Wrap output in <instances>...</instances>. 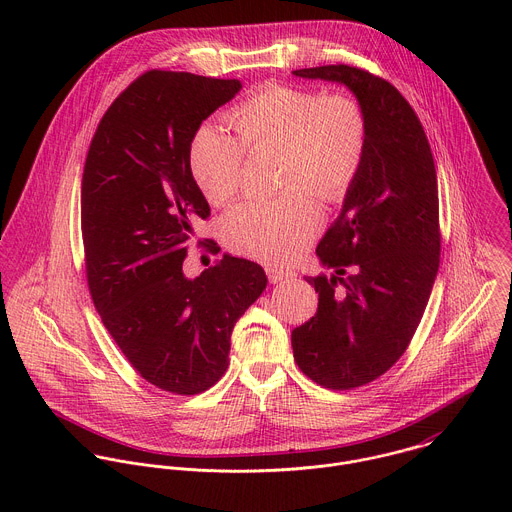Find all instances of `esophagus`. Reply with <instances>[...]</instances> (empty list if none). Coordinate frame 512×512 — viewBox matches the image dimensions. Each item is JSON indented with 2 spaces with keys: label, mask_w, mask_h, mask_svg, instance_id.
<instances>
[{
  "label": "esophagus",
  "mask_w": 512,
  "mask_h": 512,
  "mask_svg": "<svg viewBox=\"0 0 512 512\" xmlns=\"http://www.w3.org/2000/svg\"><path fill=\"white\" fill-rule=\"evenodd\" d=\"M265 271H267V277L271 283H279V281L291 279L296 275L291 269H283V267H265Z\"/></svg>",
  "instance_id": "esophagus-1"
}]
</instances>
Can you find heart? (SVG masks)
<instances>
[{
    "mask_svg": "<svg viewBox=\"0 0 512 512\" xmlns=\"http://www.w3.org/2000/svg\"><path fill=\"white\" fill-rule=\"evenodd\" d=\"M237 137L202 125L190 139L188 166L212 204L237 196L245 150L279 152V184L273 200H247L223 223L227 245L243 255L283 263L300 253L320 227L316 194L342 200L354 186L369 148V121L362 105L346 93L265 85L231 113Z\"/></svg>",
    "mask_w": 512,
    "mask_h": 512,
    "instance_id": "heart-1",
    "label": "heart"
}]
</instances>
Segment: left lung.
<instances>
[{"instance_id":"left-lung-1","label":"left lung","mask_w":512,"mask_h":512,"mask_svg":"<svg viewBox=\"0 0 512 512\" xmlns=\"http://www.w3.org/2000/svg\"><path fill=\"white\" fill-rule=\"evenodd\" d=\"M294 75L344 85L369 121L367 158L316 249L334 273L306 277L318 312L291 332L302 373L344 391L387 373L421 322L440 269L437 176L421 121L391 83L346 64Z\"/></svg>"}]
</instances>
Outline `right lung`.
<instances>
[{
	"label": "right lung",
	"instance_id": "right-lung-1",
	"mask_svg": "<svg viewBox=\"0 0 512 512\" xmlns=\"http://www.w3.org/2000/svg\"><path fill=\"white\" fill-rule=\"evenodd\" d=\"M239 91L237 79L145 72L107 109L85 162L91 298L131 367L176 395L202 393L225 375L233 328L267 285L261 265L231 255L194 279L182 271L194 223L210 214L188 145Z\"/></svg>",
	"mask_w": 512,
	"mask_h": 512
}]
</instances>
